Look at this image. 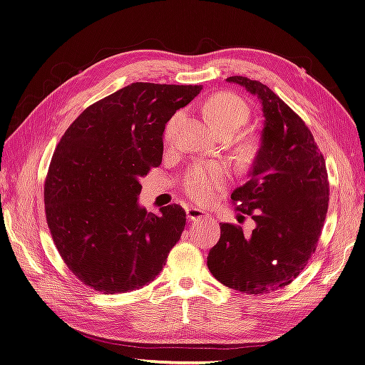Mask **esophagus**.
Listing matches in <instances>:
<instances>
[{"label":"esophagus","instance_id":"obj_1","mask_svg":"<svg viewBox=\"0 0 365 365\" xmlns=\"http://www.w3.org/2000/svg\"><path fill=\"white\" fill-rule=\"evenodd\" d=\"M206 215L207 214L199 210V207H194V206L186 207V217H188V220H200L202 217H206Z\"/></svg>","mask_w":365,"mask_h":365}]
</instances>
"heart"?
I'll return each mask as SVG.
<instances>
[{"label":"heart","instance_id":"b5f03b06","mask_svg":"<svg viewBox=\"0 0 365 365\" xmlns=\"http://www.w3.org/2000/svg\"><path fill=\"white\" fill-rule=\"evenodd\" d=\"M207 118L215 125L218 131H237L249 119L247 103L232 93H217L205 103ZM185 116V111L179 110L173 114L163 133L166 145H173L177 136V128ZM258 151V139L249 138L245 143V153L252 158ZM229 179V170L225 165H197L186 173L183 188L191 199L200 203L211 202Z\"/></svg>","mask_w":365,"mask_h":365}]
</instances>
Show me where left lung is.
Returning <instances> with one entry per match:
<instances>
[{
  "label": "left lung",
  "instance_id": "8db88e82",
  "mask_svg": "<svg viewBox=\"0 0 365 365\" xmlns=\"http://www.w3.org/2000/svg\"><path fill=\"white\" fill-rule=\"evenodd\" d=\"M226 81L257 95L263 106L251 180L231 195L257 226L247 237L240 226L222 223L207 267L229 289L262 295L292 283L315 252L329 207V177L310 130L287 103L258 81Z\"/></svg>",
  "mask_w": 365,
  "mask_h": 365
}]
</instances>
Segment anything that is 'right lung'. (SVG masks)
<instances>
[{"label":"right lung","instance_id":"add662e5","mask_svg":"<svg viewBox=\"0 0 365 365\" xmlns=\"http://www.w3.org/2000/svg\"><path fill=\"white\" fill-rule=\"evenodd\" d=\"M200 91L134 82L86 108L61 138L44 183L47 225L67 267L98 292L147 286L180 240V205L155 215L138 199L142 177L162 163L166 122Z\"/></svg>","mask_w":365,"mask_h":365}]
</instances>
